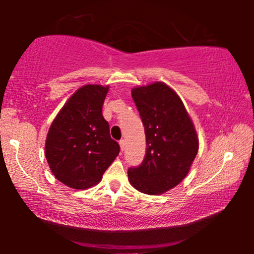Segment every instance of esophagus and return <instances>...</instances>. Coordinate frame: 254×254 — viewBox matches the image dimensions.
Wrapping results in <instances>:
<instances>
[{
	"instance_id": "1",
	"label": "esophagus",
	"mask_w": 254,
	"mask_h": 254,
	"mask_svg": "<svg viewBox=\"0 0 254 254\" xmlns=\"http://www.w3.org/2000/svg\"><path fill=\"white\" fill-rule=\"evenodd\" d=\"M119 144H120V148H121V150L124 151V149H125V145H126V141H125V140H120V141H119Z\"/></svg>"
}]
</instances>
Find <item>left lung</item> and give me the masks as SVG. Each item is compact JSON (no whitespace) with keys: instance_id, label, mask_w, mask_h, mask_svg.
Masks as SVG:
<instances>
[{"instance_id":"1","label":"left lung","mask_w":254,"mask_h":254,"mask_svg":"<svg viewBox=\"0 0 254 254\" xmlns=\"http://www.w3.org/2000/svg\"><path fill=\"white\" fill-rule=\"evenodd\" d=\"M145 133V156L128 169L131 186L157 195L185 178L199 150V141L178 95L164 83L131 90Z\"/></svg>"}]
</instances>
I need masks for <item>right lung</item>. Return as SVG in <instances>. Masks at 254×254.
<instances>
[{
	"label": "right lung",
	"instance_id": "1",
	"mask_svg": "<svg viewBox=\"0 0 254 254\" xmlns=\"http://www.w3.org/2000/svg\"><path fill=\"white\" fill-rule=\"evenodd\" d=\"M109 86L84 85L72 95L48 130L45 154L55 178L71 189L98 184L120 145L111 138L102 109Z\"/></svg>",
	"mask_w": 254,
	"mask_h": 254
}]
</instances>
